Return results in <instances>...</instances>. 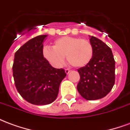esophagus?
I'll list each match as a JSON object with an SVG mask.
<instances>
[{
	"label": "esophagus",
	"mask_w": 130,
	"mask_h": 130,
	"mask_svg": "<svg viewBox=\"0 0 130 130\" xmlns=\"http://www.w3.org/2000/svg\"><path fill=\"white\" fill-rule=\"evenodd\" d=\"M65 73L67 74H68L70 73V72H71L70 70H69V69H65Z\"/></svg>",
	"instance_id": "obj_1"
}]
</instances>
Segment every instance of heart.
<instances>
[{
	"label": "heart",
	"instance_id": "1",
	"mask_svg": "<svg viewBox=\"0 0 130 130\" xmlns=\"http://www.w3.org/2000/svg\"><path fill=\"white\" fill-rule=\"evenodd\" d=\"M42 54L46 60L58 68L66 59L74 68H82L88 64L93 56V48L87 40L71 36L59 37L54 42L53 47L45 46Z\"/></svg>",
	"mask_w": 130,
	"mask_h": 130
}]
</instances>
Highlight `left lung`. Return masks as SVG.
Returning a JSON list of instances; mask_svg holds the SVG:
<instances>
[{"instance_id": "1", "label": "left lung", "mask_w": 130, "mask_h": 130, "mask_svg": "<svg viewBox=\"0 0 130 130\" xmlns=\"http://www.w3.org/2000/svg\"><path fill=\"white\" fill-rule=\"evenodd\" d=\"M90 37L93 56L90 62L78 69L79 94L87 100L104 98L111 90L115 83V60L112 51L102 40Z\"/></svg>"}]
</instances>
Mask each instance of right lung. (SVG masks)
Listing matches in <instances>:
<instances>
[{
	"label": "right lung",
	"instance_id": "1",
	"mask_svg": "<svg viewBox=\"0 0 130 130\" xmlns=\"http://www.w3.org/2000/svg\"><path fill=\"white\" fill-rule=\"evenodd\" d=\"M46 35L28 40L14 54L13 76L19 93L35 105H45L56 99L59 86L66 73L53 68L42 54Z\"/></svg>",
	"mask_w": 130,
	"mask_h": 130
}]
</instances>
